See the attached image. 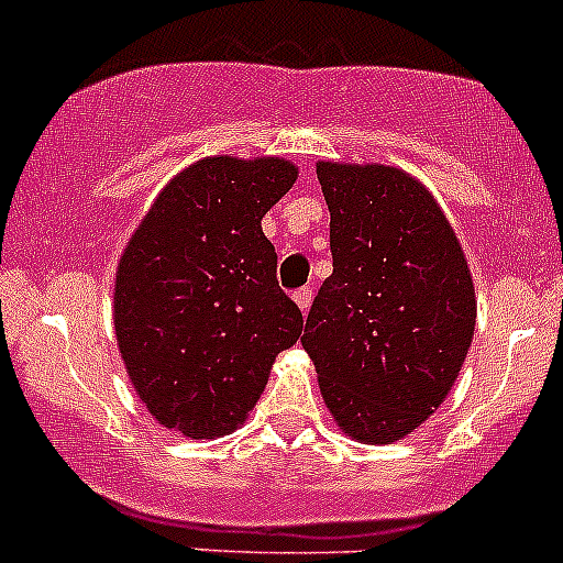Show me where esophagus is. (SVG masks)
<instances>
[{"label":"esophagus","mask_w":563,"mask_h":563,"mask_svg":"<svg viewBox=\"0 0 563 563\" xmlns=\"http://www.w3.org/2000/svg\"><path fill=\"white\" fill-rule=\"evenodd\" d=\"M294 302L299 305L302 313H308L310 302H313V291H310V288H299V291H294Z\"/></svg>","instance_id":"34e87169"}]
</instances>
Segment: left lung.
I'll list each match as a JSON object with an SVG mask.
<instances>
[{
  "mask_svg": "<svg viewBox=\"0 0 563 563\" xmlns=\"http://www.w3.org/2000/svg\"><path fill=\"white\" fill-rule=\"evenodd\" d=\"M332 275L302 345L351 439L389 444L444 402L476 321L468 261L428 187L391 166H316Z\"/></svg>",
  "mask_w": 563,
  "mask_h": 563,
  "instance_id": "obj_1",
  "label": "left lung"
}]
</instances>
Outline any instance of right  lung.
Masks as SVG:
<instances>
[{
  "instance_id": "1",
  "label": "right lung",
  "mask_w": 563,
  "mask_h": 563,
  "mask_svg": "<svg viewBox=\"0 0 563 563\" xmlns=\"http://www.w3.org/2000/svg\"><path fill=\"white\" fill-rule=\"evenodd\" d=\"M294 181L283 157H203L163 187L119 258V354L146 411L187 439L240 428L302 334L261 231Z\"/></svg>"
}]
</instances>
